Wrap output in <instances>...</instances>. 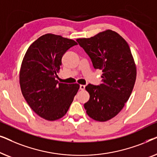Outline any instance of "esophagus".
<instances>
[{
	"mask_svg": "<svg viewBox=\"0 0 157 157\" xmlns=\"http://www.w3.org/2000/svg\"><path fill=\"white\" fill-rule=\"evenodd\" d=\"M85 85H80V86H79V88H80L81 90H84L85 89Z\"/></svg>",
	"mask_w": 157,
	"mask_h": 157,
	"instance_id": "obj_1",
	"label": "esophagus"
}]
</instances>
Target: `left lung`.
I'll return each mask as SVG.
<instances>
[{
    "mask_svg": "<svg viewBox=\"0 0 157 157\" xmlns=\"http://www.w3.org/2000/svg\"><path fill=\"white\" fill-rule=\"evenodd\" d=\"M76 41L90 57L94 68L103 72L101 83L86 86L90 98L84 108L91 119L108 121L123 109L136 81V68L130 48L111 30Z\"/></svg>",
    "mask_w": 157,
    "mask_h": 157,
    "instance_id": "1",
    "label": "left lung"
}]
</instances>
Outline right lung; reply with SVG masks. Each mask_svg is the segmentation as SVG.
Wrapping results in <instances>:
<instances>
[{"mask_svg": "<svg viewBox=\"0 0 157 157\" xmlns=\"http://www.w3.org/2000/svg\"><path fill=\"white\" fill-rule=\"evenodd\" d=\"M76 45L74 40L45 34L29 46L23 58L19 75L23 96L36 114L48 121L63 117L78 91L77 83L56 79L64 53Z\"/></svg>", "mask_w": 157, "mask_h": 157, "instance_id": "add662e5", "label": "right lung"}]
</instances>
